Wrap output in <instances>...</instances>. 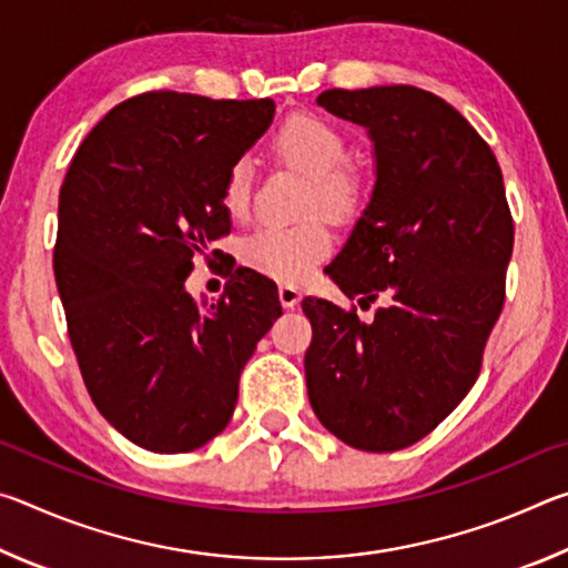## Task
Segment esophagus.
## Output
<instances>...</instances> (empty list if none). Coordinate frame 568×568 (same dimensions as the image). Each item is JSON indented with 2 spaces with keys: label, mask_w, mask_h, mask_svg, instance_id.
Instances as JSON below:
<instances>
[{
  "label": "esophagus",
  "mask_w": 568,
  "mask_h": 568,
  "mask_svg": "<svg viewBox=\"0 0 568 568\" xmlns=\"http://www.w3.org/2000/svg\"><path fill=\"white\" fill-rule=\"evenodd\" d=\"M277 297H281L283 307H295L297 303H301L303 293L297 291V287H293V285H281V287H277Z\"/></svg>",
  "instance_id": "34e87169"
}]
</instances>
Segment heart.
<instances>
[{
	"mask_svg": "<svg viewBox=\"0 0 568 568\" xmlns=\"http://www.w3.org/2000/svg\"><path fill=\"white\" fill-rule=\"evenodd\" d=\"M275 150L283 160L311 178L307 213H323L333 220H351L361 207L363 182L358 172L345 168L348 145L343 134L315 114H295L275 134ZM253 187V168L247 160L235 162L227 172L223 203L230 215H245ZM333 237L323 220L281 227H255L243 243L240 257L250 271L277 283H303L315 265L331 255Z\"/></svg>",
	"mask_w": 568,
	"mask_h": 568,
	"instance_id": "obj_1",
	"label": "heart"
}]
</instances>
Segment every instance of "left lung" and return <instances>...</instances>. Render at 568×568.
I'll return each mask as SVG.
<instances>
[{
    "mask_svg": "<svg viewBox=\"0 0 568 568\" xmlns=\"http://www.w3.org/2000/svg\"><path fill=\"white\" fill-rule=\"evenodd\" d=\"M318 104L365 128L376 160L368 205L325 273L358 305L386 303L363 323L305 297L307 398L343 444L386 454L428 436L474 388L514 220L491 148L434 92L325 90Z\"/></svg>",
    "mask_w": 568,
    "mask_h": 568,
    "instance_id": "8db88e82",
    "label": "left lung"
}]
</instances>
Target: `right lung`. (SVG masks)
<instances>
[{"label": "right lung", "mask_w": 568, "mask_h": 568, "mask_svg": "<svg viewBox=\"0 0 568 568\" xmlns=\"http://www.w3.org/2000/svg\"><path fill=\"white\" fill-rule=\"evenodd\" d=\"M273 114V100L148 92L104 114L67 170L54 277L72 351L102 416L155 454L227 426L240 373L283 313L255 271L217 303L185 291L192 257L230 233L227 172Z\"/></svg>", "instance_id": "obj_1"}]
</instances>
